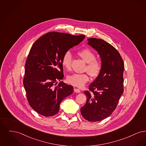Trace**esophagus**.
<instances>
[{
    "label": "esophagus",
    "mask_w": 146,
    "mask_h": 146,
    "mask_svg": "<svg viewBox=\"0 0 146 146\" xmlns=\"http://www.w3.org/2000/svg\"><path fill=\"white\" fill-rule=\"evenodd\" d=\"M74 91L76 93H80V90L79 89H76V88H74Z\"/></svg>",
    "instance_id": "esophagus-1"
}]
</instances>
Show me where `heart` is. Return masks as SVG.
<instances>
[{
  "label": "heart",
  "mask_w": 146,
  "mask_h": 146,
  "mask_svg": "<svg viewBox=\"0 0 146 146\" xmlns=\"http://www.w3.org/2000/svg\"><path fill=\"white\" fill-rule=\"evenodd\" d=\"M79 56L85 62L87 63L84 70L92 78L98 76L102 70V63L101 61L96 59V55L91 50L84 49L77 52ZM72 55L70 52L68 51L63 55L61 62L63 67L67 70L71 68ZM89 80V76L86 74H73L67 77V81L70 84L78 88L84 86Z\"/></svg>",
  "instance_id": "1"
}]
</instances>
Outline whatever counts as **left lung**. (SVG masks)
I'll list each match as a JSON object with an SVG mask.
<instances>
[{"label": "left lung", "instance_id": "1", "mask_svg": "<svg viewBox=\"0 0 146 146\" xmlns=\"http://www.w3.org/2000/svg\"><path fill=\"white\" fill-rule=\"evenodd\" d=\"M88 40L100 56L102 67L89 85L90 91H84L87 100L80 111L84 119L95 122L108 117L116 108L123 93L124 64L118 51L107 42L94 38Z\"/></svg>", "mask_w": 146, "mask_h": 146}]
</instances>
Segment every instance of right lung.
Listing matches in <instances>:
<instances>
[{"instance_id": "1", "label": "right lung", "mask_w": 146, "mask_h": 146, "mask_svg": "<svg viewBox=\"0 0 146 146\" xmlns=\"http://www.w3.org/2000/svg\"><path fill=\"white\" fill-rule=\"evenodd\" d=\"M85 35L49 32L32 46L25 64L23 85L31 107L40 115L53 116L66 97L73 92L72 85L57 81L63 78L61 62L64 54L78 45Z\"/></svg>"}]
</instances>
